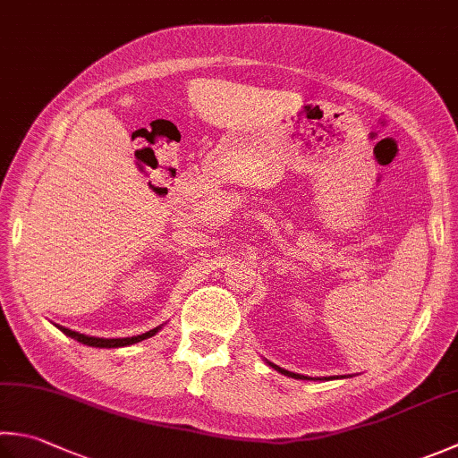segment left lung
Wrapping results in <instances>:
<instances>
[{
	"label": "left lung",
	"mask_w": 458,
	"mask_h": 458,
	"mask_svg": "<svg viewBox=\"0 0 458 458\" xmlns=\"http://www.w3.org/2000/svg\"><path fill=\"white\" fill-rule=\"evenodd\" d=\"M270 367H274V369H277L280 373H284V375H288V377H293V379H308L306 375H300V373H292V371H285V369H282V367H277V365H274V363H270Z\"/></svg>",
	"instance_id": "1"
}]
</instances>
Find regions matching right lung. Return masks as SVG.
I'll return each mask as SVG.
<instances>
[{
	"instance_id": "right-lung-1",
	"label": "right lung",
	"mask_w": 458,
	"mask_h": 458,
	"mask_svg": "<svg viewBox=\"0 0 458 458\" xmlns=\"http://www.w3.org/2000/svg\"><path fill=\"white\" fill-rule=\"evenodd\" d=\"M63 334L65 335H69V337H73V339H77L79 344H85V345H91V347H124V345H132V344H139V342H142V339H147V337H152L157 334V331L160 329V327H155V329H150V331H147V334H140V335H134V337H116V339H105V337H91V335H83V334H79V331H73V329H67V327H63V326H57Z\"/></svg>"
}]
</instances>
